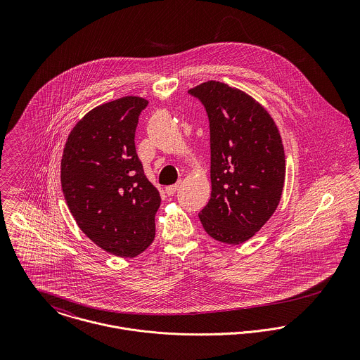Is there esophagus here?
Here are the masks:
<instances>
[{
	"label": "esophagus",
	"instance_id": "1",
	"mask_svg": "<svg viewBox=\"0 0 360 360\" xmlns=\"http://www.w3.org/2000/svg\"><path fill=\"white\" fill-rule=\"evenodd\" d=\"M179 187H180V181L179 183H176V184H173V186H169V187H166V194L167 195H173L177 190H179Z\"/></svg>",
	"mask_w": 360,
	"mask_h": 360
}]
</instances>
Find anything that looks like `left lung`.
I'll use <instances>...</instances> for the list:
<instances>
[{
  "label": "left lung",
  "mask_w": 360,
  "mask_h": 360,
  "mask_svg": "<svg viewBox=\"0 0 360 360\" xmlns=\"http://www.w3.org/2000/svg\"><path fill=\"white\" fill-rule=\"evenodd\" d=\"M188 93L205 106L210 130L212 194L200 220L226 244L250 240L280 202L285 156L269 112L241 90L206 82Z\"/></svg>",
  "instance_id": "obj_1"
}]
</instances>
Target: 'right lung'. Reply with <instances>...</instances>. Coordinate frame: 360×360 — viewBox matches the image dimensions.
I'll use <instances>...</instances> for the list:
<instances>
[{
    "mask_svg": "<svg viewBox=\"0 0 360 360\" xmlns=\"http://www.w3.org/2000/svg\"><path fill=\"white\" fill-rule=\"evenodd\" d=\"M148 101L123 97L90 110L70 131L60 162L65 201L80 230L103 251L137 257L155 238L159 191L136 153Z\"/></svg>",
    "mask_w": 360,
    "mask_h": 360,
    "instance_id": "obj_1",
    "label": "right lung"
}]
</instances>
